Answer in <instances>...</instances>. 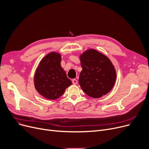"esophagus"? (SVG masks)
I'll list each match as a JSON object with an SVG mask.
<instances>
[{"mask_svg": "<svg viewBox=\"0 0 149 149\" xmlns=\"http://www.w3.org/2000/svg\"><path fill=\"white\" fill-rule=\"evenodd\" d=\"M72 83L74 84V85H76L77 84V80L76 79H73L72 80Z\"/></svg>", "mask_w": 149, "mask_h": 149, "instance_id": "esophagus-1", "label": "esophagus"}]
</instances>
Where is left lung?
<instances>
[{
  "label": "left lung",
  "instance_id": "left-lung-1",
  "mask_svg": "<svg viewBox=\"0 0 149 149\" xmlns=\"http://www.w3.org/2000/svg\"><path fill=\"white\" fill-rule=\"evenodd\" d=\"M82 70L79 84L88 96L98 98L107 94L114 86L116 73L110 60L93 49L80 56Z\"/></svg>",
  "mask_w": 149,
  "mask_h": 149
}]
</instances>
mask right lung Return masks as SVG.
<instances>
[{
	"label": "right lung",
	"mask_w": 149,
	"mask_h": 149,
	"mask_svg": "<svg viewBox=\"0 0 149 149\" xmlns=\"http://www.w3.org/2000/svg\"><path fill=\"white\" fill-rule=\"evenodd\" d=\"M61 56L59 53H49L42 59L34 74L35 88L48 100L59 98L72 84L61 67Z\"/></svg>",
	"instance_id": "add662e5"
}]
</instances>
